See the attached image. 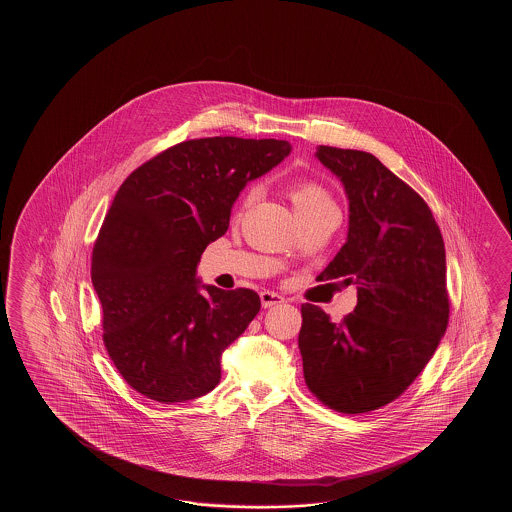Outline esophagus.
<instances>
[{"mask_svg": "<svg viewBox=\"0 0 512 512\" xmlns=\"http://www.w3.org/2000/svg\"><path fill=\"white\" fill-rule=\"evenodd\" d=\"M261 305L267 309V307H272V305H280L285 302V298H283L282 294L274 293V291H261L260 293Z\"/></svg>", "mask_w": 512, "mask_h": 512, "instance_id": "obj_1", "label": "esophagus"}]
</instances>
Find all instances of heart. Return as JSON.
Returning a JSON list of instances; mask_svg holds the SVG:
<instances>
[{
	"mask_svg": "<svg viewBox=\"0 0 512 512\" xmlns=\"http://www.w3.org/2000/svg\"><path fill=\"white\" fill-rule=\"evenodd\" d=\"M256 190L251 188L241 201V207H247L254 199ZM289 199L293 203L294 210L298 216H304L309 212H315L320 208L335 207L333 199L329 196L326 188L318 185L315 181H296L293 185L289 186Z\"/></svg>",
	"mask_w": 512,
	"mask_h": 512,
	"instance_id": "heart-1",
	"label": "heart"
}]
</instances>
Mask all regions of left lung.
Returning <instances> with one entry per match:
<instances>
[{"mask_svg":"<svg viewBox=\"0 0 512 512\" xmlns=\"http://www.w3.org/2000/svg\"><path fill=\"white\" fill-rule=\"evenodd\" d=\"M315 157L349 201L348 238L322 278L357 285V307L335 324L302 305L305 384L337 412L366 414L397 399L445 335V243L423 197L375 155L318 146Z\"/></svg>","mask_w":512,"mask_h":512,"instance_id":"1","label":"left lung"}]
</instances>
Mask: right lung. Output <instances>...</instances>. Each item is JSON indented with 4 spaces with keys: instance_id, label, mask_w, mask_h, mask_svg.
<instances>
[{
    "instance_id": "right-lung-1",
    "label": "right lung",
    "mask_w": 512,
    "mask_h": 512,
    "mask_svg": "<svg viewBox=\"0 0 512 512\" xmlns=\"http://www.w3.org/2000/svg\"><path fill=\"white\" fill-rule=\"evenodd\" d=\"M291 150L276 139L179 142L120 185L93 247L91 282L108 355L135 392L172 404L218 386L221 355L258 315L260 296L203 285L197 263L229 229L241 190Z\"/></svg>"
}]
</instances>
